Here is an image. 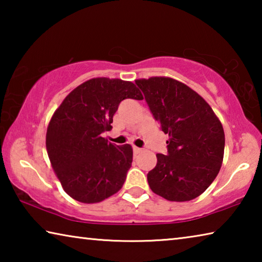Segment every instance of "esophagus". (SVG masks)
<instances>
[{"instance_id":"34e87169","label":"esophagus","mask_w":262,"mask_h":262,"mask_svg":"<svg viewBox=\"0 0 262 262\" xmlns=\"http://www.w3.org/2000/svg\"><path fill=\"white\" fill-rule=\"evenodd\" d=\"M133 150H134V154H140L141 151H142V149L141 148H137V147H133Z\"/></svg>"}]
</instances>
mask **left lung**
<instances>
[{
  "label": "left lung",
  "instance_id": "left-lung-1",
  "mask_svg": "<svg viewBox=\"0 0 262 262\" xmlns=\"http://www.w3.org/2000/svg\"><path fill=\"white\" fill-rule=\"evenodd\" d=\"M145 101L168 134L167 154L147 178L150 188L168 201H189L209 187L224 155V130L209 104L186 84L170 77L136 79Z\"/></svg>",
  "mask_w": 262,
  "mask_h": 262
}]
</instances>
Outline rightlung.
<instances>
[{
  "label": "right lung",
  "instance_id": "add662e5",
  "mask_svg": "<svg viewBox=\"0 0 262 262\" xmlns=\"http://www.w3.org/2000/svg\"><path fill=\"white\" fill-rule=\"evenodd\" d=\"M142 100L134 83L92 78L70 92L50 121L46 149L53 170L69 196L83 203L105 200L120 190L132 166L129 144L103 137L123 99Z\"/></svg>",
  "mask_w": 262,
  "mask_h": 262
}]
</instances>
